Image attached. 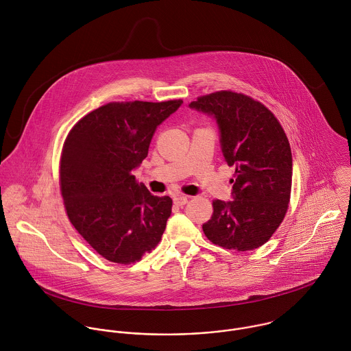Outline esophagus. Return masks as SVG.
<instances>
[{"label":"esophagus","mask_w":351,"mask_h":351,"mask_svg":"<svg viewBox=\"0 0 351 351\" xmlns=\"http://www.w3.org/2000/svg\"><path fill=\"white\" fill-rule=\"evenodd\" d=\"M187 201H189V198H187L186 195H176V197L173 198V202H175V205H178V206L186 205Z\"/></svg>","instance_id":"esophagus-1"}]
</instances>
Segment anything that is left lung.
Instances as JSON below:
<instances>
[{
  "instance_id": "left-lung-1",
  "label": "left lung",
  "mask_w": 351,
  "mask_h": 351,
  "mask_svg": "<svg viewBox=\"0 0 351 351\" xmlns=\"http://www.w3.org/2000/svg\"><path fill=\"white\" fill-rule=\"evenodd\" d=\"M189 107L213 117L222 156L234 167L232 201H213V215L202 226L206 237L236 251L263 245L280 226L291 190V150L280 122L262 103L230 90Z\"/></svg>"
}]
</instances>
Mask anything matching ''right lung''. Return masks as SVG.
I'll use <instances>...</instances> for the list:
<instances>
[{
  "instance_id": "obj_1",
  "label": "right lung",
  "mask_w": 351,
  "mask_h": 351,
  "mask_svg": "<svg viewBox=\"0 0 351 351\" xmlns=\"http://www.w3.org/2000/svg\"><path fill=\"white\" fill-rule=\"evenodd\" d=\"M182 104L108 103L80 119L65 141L60 175L68 217L110 262H138L161 240L172 199L152 195L133 171L147 156L157 126Z\"/></svg>"
}]
</instances>
